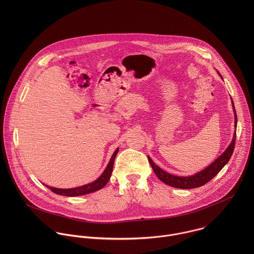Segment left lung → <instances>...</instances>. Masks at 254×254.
Returning <instances> with one entry per match:
<instances>
[{
  "mask_svg": "<svg viewBox=\"0 0 254 254\" xmlns=\"http://www.w3.org/2000/svg\"><path fill=\"white\" fill-rule=\"evenodd\" d=\"M220 75V77L222 78V75L218 72ZM223 79V78H222ZM232 105H233V109H234V113H235V127L237 128V123H238V118H237V113H236V109L234 103L232 101ZM236 128H235V132H234V137L232 139L231 144L226 148V150L216 158L210 165H208L206 168H204L203 170L191 175V176H186V177H181V176H175L172 175L170 173L165 172L164 170H162L160 167H158L157 165H155V163L152 161V159L147 156L148 161L150 163V166L153 170V172L155 173V175L157 176V178L160 181L165 183L168 186L174 187V188H178V189H193V188H198L203 186L204 184H206L207 182L210 181L212 178H214L218 173L221 171V169L228 163V161L230 160L233 152H234V148H235V143H236Z\"/></svg>",
  "mask_w": 254,
  "mask_h": 254,
  "instance_id": "8db88e82",
  "label": "left lung"
}]
</instances>
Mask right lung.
Returning a JSON list of instances; mask_svg holds the SVG:
<instances>
[{"instance_id": "right-lung-1", "label": "right lung", "mask_w": 254, "mask_h": 254, "mask_svg": "<svg viewBox=\"0 0 254 254\" xmlns=\"http://www.w3.org/2000/svg\"><path fill=\"white\" fill-rule=\"evenodd\" d=\"M118 147L115 149V151L113 152L110 160H109V164L107 166V168L105 169V171L103 172V174L96 180V181L92 182L90 184L81 186V187H77V188H72V189H58V188H53L50 187L48 185H46V187L48 189H50L53 192L60 194V195H66V196H78V195H83V194H87V193H91L94 192L96 190H99L101 189H103L109 181L110 177H111V173H112V168H113V164H114V159L115 156L118 152Z\"/></svg>"}]
</instances>
